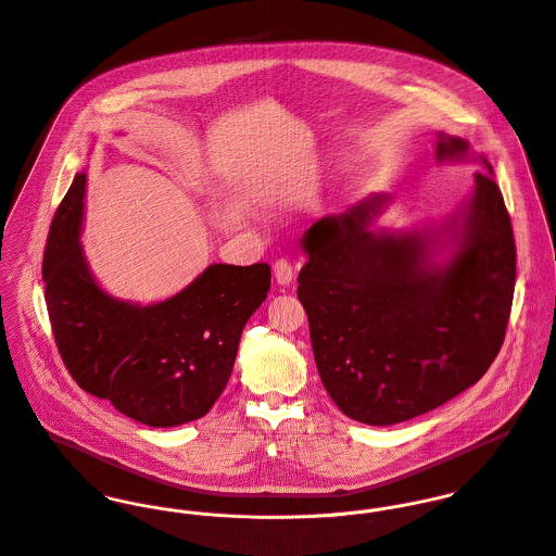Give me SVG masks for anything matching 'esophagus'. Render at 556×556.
Returning <instances> with one entry per match:
<instances>
[{"label":"esophagus","mask_w":556,"mask_h":556,"mask_svg":"<svg viewBox=\"0 0 556 556\" xmlns=\"http://www.w3.org/2000/svg\"><path fill=\"white\" fill-rule=\"evenodd\" d=\"M274 278H276V282H278L280 287H287V285L293 282L295 271H293V265H291L289 258H278V261L274 263Z\"/></svg>","instance_id":"1"}]
</instances>
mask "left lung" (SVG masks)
Returning <instances> with one entry per match:
<instances>
[{
	"instance_id": "8db88e82",
	"label": "left lung",
	"mask_w": 556,
	"mask_h": 556,
	"mask_svg": "<svg viewBox=\"0 0 556 556\" xmlns=\"http://www.w3.org/2000/svg\"><path fill=\"white\" fill-rule=\"evenodd\" d=\"M476 159L439 132L437 162ZM434 227L372 231L392 201L370 194L302 238L298 298L308 315L320 381L362 424L392 426L463 394L501 351L516 285V243L492 166ZM451 248L439 264L437 251Z\"/></svg>"
}]
</instances>
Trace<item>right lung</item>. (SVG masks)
<instances>
[{
  "instance_id": "add662e5",
  "label": "right lung",
  "mask_w": 556,
  "mask_h": 556,
  "mask_svg": "<svg viewBox=\"0 0 556 556\" xmlns=\"http://www.w3.org/2000/svg\"><path fill=\"white\" fill-rule=\"evenodd\" d=\"M85 173H77L47 239L45 300L60 355L80 390L126 417L170 428L203 417L233 372L245 320L265 302L267 263H214L159 304L109 295L80 245Z\"/></svg>"
}]
</instances>
